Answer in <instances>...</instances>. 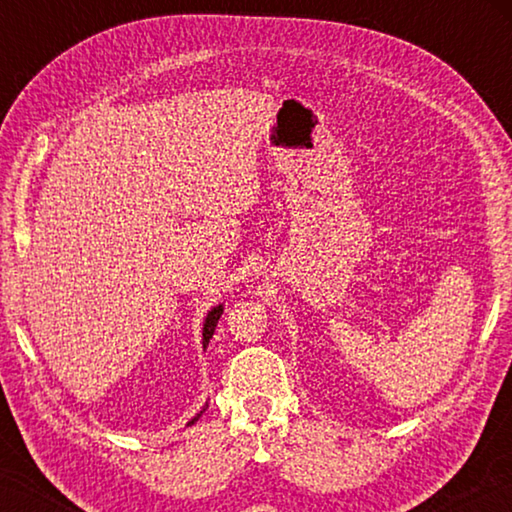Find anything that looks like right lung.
<instances>
[{"label":"right lung","instance_id":"add662e5","mask_svg":"<svg viewBox=\"0 0 512 512\" xmlns=\"http://www.w3.org/2000/svg\"><path fill=\"white\" fill-rule=\"evenodd\" d=\"M221 314H223V305H219V307H214L210 314H207V318H205V325H203V345H207L210 343V339H212V334H214V327H216V323H219V318H221ZM207 409V406H205ZM205 409L201 411V413H196V418H192V422L189 424H194L198 418H201V415L205 413Z\"/></svg>","mask_w":512,"mask_h":512}]
</instances>
